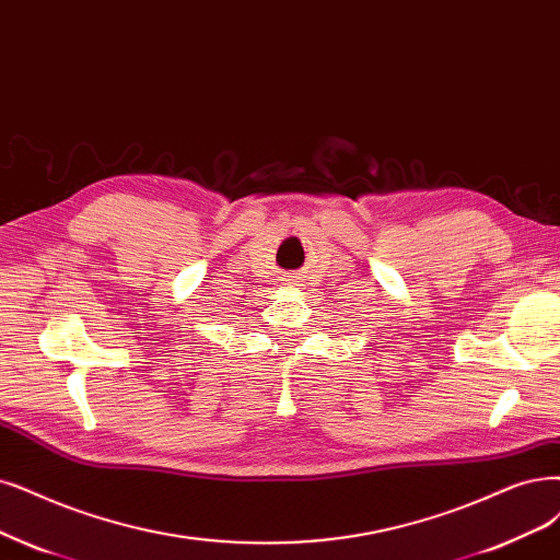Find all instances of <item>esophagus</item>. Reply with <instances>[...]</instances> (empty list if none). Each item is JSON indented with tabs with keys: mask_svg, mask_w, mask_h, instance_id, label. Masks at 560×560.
<instances>
[{
	"mask_svg": "<svg viewBox=\"0 0 560 560\" xmlns=\"http://www.w3.org/2000/svg\"><path fill=\"white\" fill-rule=\"evenodd\" d=\"M288 283H295V279H288Z\"/></svg>",
	"mask_w": 560,
	"mask_h": 560,
	"instance_id": "34e87169",
	"label": "esophagus"
}]
</instances>
